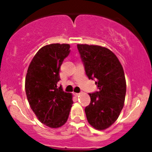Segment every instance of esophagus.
<instances>
[{"label": "esophagus", "mask_w": 152, "mask_h": 152, "mask_svg": "<svg viewBox=\"0 0 152 152\" xmlns=\"http://www.w3.org/2000/svg\"><path fill=\"white\" fill-rule=\"evenodd\" d=\"M74 95H75V96H79V95H80V93H74Z\"/></svg>", "instance_id": "1"}]
</instances>
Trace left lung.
I'll use <instances>...</instances> for the list:
<instances>
[{
	"instance_id": "1",
	"label": "left lung",
	"mask_w": 152,
	"mask_h": 152,
	"mask_svg": "<svg viewBox=\"0 0 152 152\" xmlns=\"http://www.w3.org/2000/svg\"><path fill=\"white\" fill-rule=\"evenodd\" d=\"M78 50L89 79H96L99 90L89 93L90 103L85 111L89 124L104 130L115 123L124 105L126 85L123 67L110 49L78 44Z\"/></svg>"
}]
</instances>
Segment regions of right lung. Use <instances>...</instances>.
Returning a JSON list of instances; mask_svg holds the SVG:
<instances>
[{"mask_svg":"<svg viewBox=\"0 0 152 152\" xmlns=\"http://www.w3.org/2000/svg\"><path fill=\"white\" fill-rule=\"evenodd\" d=\"M70 51L68 44L43 46L27 70L25 89L29 105L38 120L50 128L66 123L73 103L71 93L64 92L62 87L57 88L60 67Z\"/></svg>","mask_w":152,"mask_h":152,"instance_id":"right-lung-1","label":"right lung"}]
</instances>
